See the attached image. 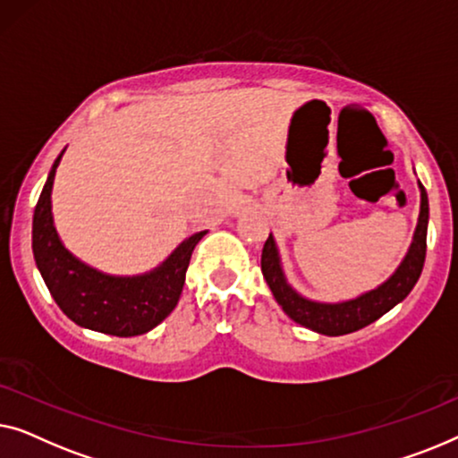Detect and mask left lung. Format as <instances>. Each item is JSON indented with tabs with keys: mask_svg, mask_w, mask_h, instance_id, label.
Here are the masks:
<instances>
[{
	"mask_svg": "<svg viewBox=\"0 0 458 458\" xmlns=\"http://www.w3.org/2000/svg\"><path fill=\"white\" fill-rule=\"evenodd\" d=\"M420 192V217H417V228L413 232V241H411L407 255L403 257V261L398 263V267L392 272L388 280L373 288V291H367L349 301L321 302L307 299L299 291H294L291 282L286 280L284 267H282L276 238L269 234L266 244H263L261 272L282 311L296 324L309 327V330L324 334V336H343V334L357 332L360 327L373 324L384 313H388L392 307L407 299V294L413 291L421 276L425 241H428L429 203L428 192H425L421 182Z\"/></svg>",
	"mask_w": 458,
	"mask_h": 458,
	"instance_id": "left-lung-1",
	"label": "left lung"
}]
</instances>
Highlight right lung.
I'll return each instance as SVG.
<instances>
[{
	"instance_id": "obj_1",
	"label": "right lung",
	"mask_w": 458,
	"mask_h": 458,
	"mask_svg": "<svg viewBox=\"0 0 458 458\" xmlns=\"http://www.w3.org/2000/svg\"><path fill=\"white\" fill-rule=\"evenodd\" d=\"M64 151L51 165L33 216V255L45 286L76 326L122 338L149 332L178 305L191 255L208 230L184 238L157 267L145 274L99 272L70 253L55 230L51 191Z\"/></svg>"
}]
</instances>
